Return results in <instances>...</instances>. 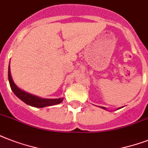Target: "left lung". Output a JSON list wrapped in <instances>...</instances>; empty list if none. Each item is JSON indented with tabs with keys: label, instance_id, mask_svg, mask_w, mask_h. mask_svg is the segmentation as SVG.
Returning <instances> with one entry per match:
<instances>
[{
	"label": "left lung",
	"instance_id": "left-lung-1",
	"mask_svg": "<svg viewBox=\"0 0 148 148\" xmlns=\"http://www.w3.org/2000/svg\"><path fill=\"white\" fill-rule=\"evenodd\" d=\"M103 108V109H106V108Z\"/></svg>",
	"mask_w": 148,
	"mask_h": 148
}]
</instances>
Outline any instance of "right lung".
Listing matches in <instances>:
<instances>
[{"label":"right lung","instance_id":"obj_1","mask_svg":"<svg viewBox=\"0 0 148 148\" xmlns=\"http://www.w3.org/2000/svg\"><path fill=\"white\" fill-rule=\"evenodd\" d=\"M8 80H9V83L11 90L14 95L17 96L18 98H20L22 101H24V103L31 105L32 107H35V108H44V107H47V106H52L60 103L62 102L63 98H58V99H44L40 98L39 97L34 96V95H30L28 93L25 92L24 90H21L20 88H17V86L14 83V81L11 77V74H10V65L8 67Z\"/></svg>","mask_w":148,"mask_h":148}]
</instances>
